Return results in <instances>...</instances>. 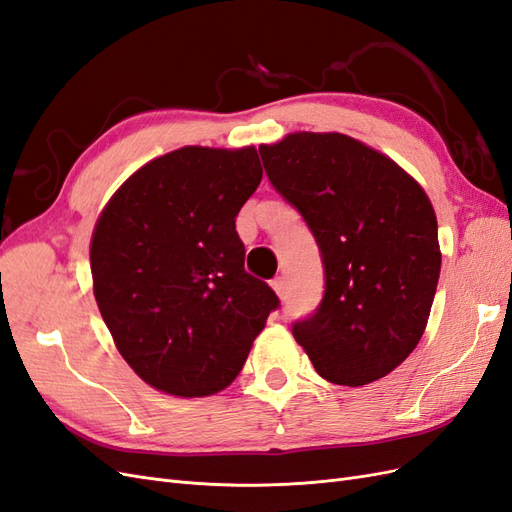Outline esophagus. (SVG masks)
Segmentation results:
<instances>
[{"label":"esophagus","mask_w":512,"mask_h":512,"mask_svg":"<svg viewBox=\"0 0 512 512\" xmlns=\"http://www.w3.org/2000/svg\"><path fill=\"white\" fill-rule=\"evenodd\" d=\"M271 288L277 292V297L284 299V294H286V280H284V277H280V275L273 277V280H271Z\"/></svg>","instance_id":"obj_1"}]
</instances>
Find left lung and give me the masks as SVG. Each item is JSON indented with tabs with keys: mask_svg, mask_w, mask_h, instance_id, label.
<instances>
[{
	"mask_svg": "<svg viewBox=\"0 0 512 512\" xmlns=\"http://www.w3.org/2000/svg\"><path fill=\"white\" fill-rule=\"evenodd\" d=\"M258 151L322 256L324 297L292 324L294 339L333 384L391 374L421 342L438 288V222L425 190L339 132H294Z\"/></svg>",
	"mask_w": 512,
	"mask_h": 512,
	"instance_id": "left-lung-1",
	"label": "left lung"
}]
</instances>
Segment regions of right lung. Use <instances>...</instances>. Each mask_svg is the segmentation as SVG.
Here are the masks:
<instances>
[{
    "label": "right lung",
    "mask_w": 512,
    "mask_h": 512,
    "mask_svg": "<svg viewBox=\"0 0 512 512\" xmlns=\"http://www.w3.org/2000/svg\"><path fill=\"white\" fill-rule=\"evenodd\" d=\"M262 179L254 147H181L108 200L91 237L100 314L153 389L213 395L235 380L280 299L245 271L235 218Z\"/></svg>",
    "instance_id": "1"
}]
</instances>
